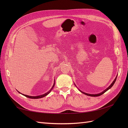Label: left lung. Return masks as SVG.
<instances>
[{
	"instance_id": "8db88e82",
	"label": "left lung",
	"mask_w": 128,
	"mask_h": 128,
	"mask_svg": "<svg viewBox=\"0 0 128 128\" xmlns=\"http://www.w3.org/2000/svg\"><path fill=\"white\" fill-rule=\"evenodd\" d=\"M117 76H118V75L116 76V77H115V79H114V80H113V82L112 83V84L110 85V86H108L106 89H105V90H104V91H102V92L101 93H100V94H87V93H86V92H84L82 91L81 90H80L79 88H78V90L80 91V92H82V94H84L87 95V96H100L102 95V94H104V92H106L107 91H108V90H109V89H110L112 86H113V85L114 84V83H115V82L116 80ZM75 86H76V85H75Z\"/></svg>"
}]
</instances>
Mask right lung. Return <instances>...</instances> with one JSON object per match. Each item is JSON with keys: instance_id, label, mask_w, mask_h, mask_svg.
Segmentation results:
<instances>
[{"instance_id": "right-lung-1", "label": "right lung", "mask_w": 128, "mask_h": 128, "mask_svg": "<svg viewBox=\"0 0 128 128\" xmlns=\"http://www.w3.org/2000/svg\"><path fill=\"white\" fill-rule=\"evenodd\" d=\"M54 86H55V80H54V84H53V86H52V88H51V89H50V90L48 92H46V93H45V94H42V95L38 96H29L26 95V94H22V95H24V96H26V97L30 98V99H39V98H42V97H44V96H46L48 94H49L50 93V92H51V91H52V90L53 89V88H54ZM17 91H18V90H17ZM18 92L20 93V92ZM20 94H21V93H20Z\"/></svg>"}]
</instances>
